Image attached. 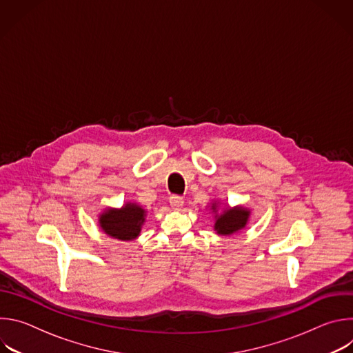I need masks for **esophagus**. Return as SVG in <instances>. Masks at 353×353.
<instances>
[{
    "mask_svg": "<svg viewBox=\"0 0 353 353\" xmlns=\"http://www.w3.org/2000/svg\"><path fill=\"white\" fill-rule=\"evenodd\" d=\"M170 207H172V210H174V211H179V210H181L183 208V205H184V199L180 196V195H173V196H170Z\"/></svg>",
    "mask_w": 353,
    "mask_h": 353,
    "instance_id": "1",
    "label": "esophagus"
}]
</instances>
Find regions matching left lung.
Returning a JSON list of instances; mask_svg holds the SVG:
<instances>
[{
  "instance_id": "8db88e82",
  "label": "left lung",
  "mask_w": 353,
  "mask_h": 353,
  "mask_svg": "<svg viewBox=\"0 0 353 353\" xmlns=\"http://www.w3.org/2000/svg\"><path fill=\"white\" fill-rule=\"evenodd\" d=\"M222 203L219 199H214L210 204V212L214 216V230L219 236H232L243 230L251 216V210L243 205L230 207L226 205L219 208Z\"/></svg>"
}]
</instances>
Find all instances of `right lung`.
Segmentation results:
<instances>
[{
	"label": "right lung",
	"mask_w": 353,
	"mask_h": 353,
	"mask_svg": "<svg viewBox=\"0 0 353 353\" xmlns=\"http://www.w3.org/2000/svg\"><path fill=\"white\" fill-rule=\"evenodd\" d=\"M146 214V210L141 204L135 201H127L120 208H105L99 214L97 223L109 237L131 241L141 234Z\"/></svg>",
	"instance_id": "1"
}]
</instances>
